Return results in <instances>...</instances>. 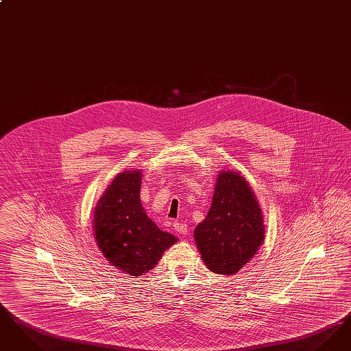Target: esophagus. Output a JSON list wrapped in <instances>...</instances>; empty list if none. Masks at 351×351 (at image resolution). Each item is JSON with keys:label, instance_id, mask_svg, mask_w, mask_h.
Segmentation results:
<instances>
[{"label": "esophagus", "instance_id": "1", "mask_svg": "<svg viewBox=\"0 0 351 351\" xmlns=\"http://www.w3.org/2000/svg\"><path fill=\"white\" fill-rule=\"evenodd\" d=\"M173 229L178 232L179 234H185L188 233V226H186V223H183V222H175L173 223Z\"/></svg>", "mask_w": 351, "mask_h": 351}]
</instances>
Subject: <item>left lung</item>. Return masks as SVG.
Wrapping results in <instances>:
<instances>
[{"instance_id":"1","label":"left lung","mask_w":351,"mask_h":351,"mask_svg":"<svg viewBox=\"0 0 351 351\" xmlns=\"http://www.w3.org/2000/svg\"><path fill=\"white\" fill-rule=\"evenodd\" d=\"M193 234L205 266L216 274L234 275L250 262L265 239V225L258 200L241 173H218L212 206Z\"/></svg>"}]
</instances>
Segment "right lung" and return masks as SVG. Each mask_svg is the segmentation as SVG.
Returning a JSON list of instances; mask_svg holds the SVG:
<instances>
[{"label": "right lung", "mask_w": 351, "mask_h": 351, "mask_svg": "<svg viewBox=\"0 0 351 351\" xmlns=\"http://www.w3.org/2000/svg\"><path fill=\"white\" fill-rule=\"evenodd\" d=\"M141 184L139 169L118 173L93 213L95 238L102 255L132 276L147 274L178 242L175 235L162 232L146 215L139 197Z\"/></svg>", "instance_id": "right-lung-1"}]
</instances>
